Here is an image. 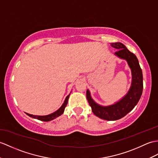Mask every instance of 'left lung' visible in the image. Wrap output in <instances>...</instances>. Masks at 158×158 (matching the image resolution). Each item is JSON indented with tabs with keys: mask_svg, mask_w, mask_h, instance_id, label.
Returning <instances> with one entry per match:
<instances>
[{
	"mask_svg": "<svg viewBox=\"0 0 158 158\" xmlns=\"http://www.w3.org/2000/svg\"><path fill=\"white\" fill-rule=\"evenodd\" d=\"M110 45L114 48L118 50L114 53L115 56L120 59L125 60L131 69L132 81L129 90L120 100L109 106H102L96 103L91 98L89 89H87L86 96L95 115L106 120H116L127 115L137 104L142 95L143 85L142 70L137 56L122 43H111Z\"/></svg>",
	"mask_w": 158,
	"mask_h": 158,
	"instance_id": "8db88e82",
	"label": "left lung"
}]
</instances>
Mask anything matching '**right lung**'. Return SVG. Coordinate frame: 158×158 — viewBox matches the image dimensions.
Segmentation results:
<instances>
[{
    "label": "right lung",
    "instance_id": "1",
    "mask_svg": "<svg viewBox=\"0 0 158 158\" xmlns=\"http://www.w3.org/2000/svg\"><path fill=\"white\" fill-rule=\"evenodd\" d=\"M70 94L71 93L69 94L68 96L66 97L65 100L64 101V103L62 104V105L60 106V108H58L56 111H55L54 112L52 113V114H48V115H44V116H38V115H33V114H28L26 113V114L28 115L29 116L32 117L33 118H35V119H38L39 120H41V121H44V122H48V121L50 120H52L54 118H57V117L60 116V115H62V114H63L64 111V109L66 106L67 105L68 103V100H69V96H70Z\"/></svg>",
    "mask_w": 158,
    "mask_h": 158
}]
</instances>
